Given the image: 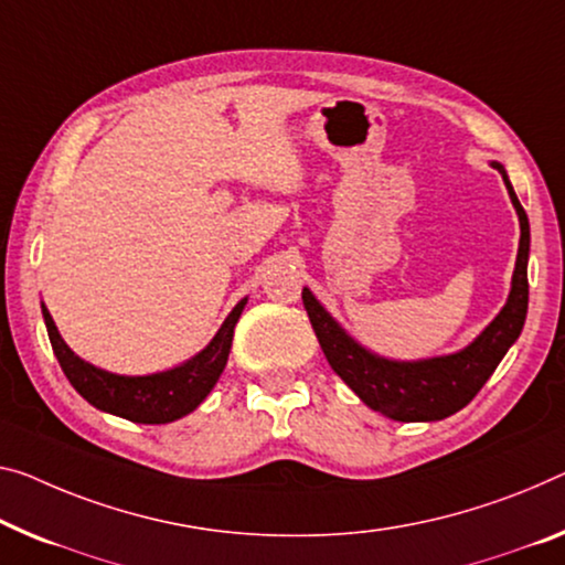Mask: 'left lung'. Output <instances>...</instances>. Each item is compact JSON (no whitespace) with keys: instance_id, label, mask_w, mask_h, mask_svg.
I'll return each mask as SVG.
<instances>
[{"instance_id":"left-lung-1","label":"left lung","mask_w":565,"mask_h":565,"mask_svg":"<svg viewBox=\"0 0 565 565\" xmlns=\"http://www.w3.org/2000/svg\"><path fill=\"white\" fill-rule=\"evenodd\" d=\"M505 179L508 194L520 220V247L513 273V290L500 316L475 338L465 351L441 355V359L398 363L386 361L361 349L343 333V328L328 316L323 306L302 288V306L308 310L312 331L318 335L331 369L349 384L359 398L373 412L392 416L396 422H434L445 419L472 402L484 381L498 369L502 355L523 331L527 312V249H531V227L527 214L520 206L510 186L508 173L500 163H492Z\"/></svg>"}]
</instances>
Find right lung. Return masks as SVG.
Segmentation results:
<instances>
[{"label":"right lung","mask_w":565,"mask_h":565,"mask_svg":"<svg viewBox=\"0 0 565 565\" xmlns=\"http://www.w3.org/2000/svg\"><path fill=\"white\" fill-rule=\"evenodd\" d=\"M245 302L247 300H239L234 306L202 353L186 361L184 366L151 373V376H116V373L90 366L67 349L45 306H42V318H45L52 351H55L60 366L85 402L100 412L124 416L128 422L167 424L194 412L214 388L216 379L227 366L234 326H237Z\"/></svg>","instance_id":"1"}]
</instances>
